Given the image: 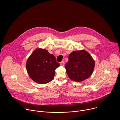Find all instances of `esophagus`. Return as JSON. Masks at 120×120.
Masks as SVG:
<instances>
[{
    "instance_id": "34e87169",
    "label": "esophagus",
    "mask_w": 120,
    "mask_h": 120,
    "mask_svg": "<svg viewBox=\"0 0 120 120\" xmlns=\"http://www.w3.org/2000/svg\"><path fill=\"white\" fill-rule=\"evenodd\" d=\"M60 66H64V65H65V62H64V61H62V62H61L60 63Z\"/></svg>"
}]
</instances>
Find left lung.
Returning a JSON list of instances; mask_svg holds the SVG:
<instances>
[{"mask_svg": "<svg viewBox=\"0 0 120 120\" xmlns=\"http://www.w3.org/2000/svg\"><path fill=\"white\" fill-rule=\"evenodd\" d=\"M65 65L69 78L76 82H81L90 77L94 69L95 61L86 50L72 52Z\"/></svg>", "mask_w": 120, "mask_h": 120, "instance_id": "left-lung-1", "label": "left lung"}]
</instances>
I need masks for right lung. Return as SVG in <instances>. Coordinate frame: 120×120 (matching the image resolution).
Instances as JSON below:
<instances>
[{
    "label": "right lung",
    "mask_w": 120,
    "mask_h": 120,
    "mask_svg": "<svg viewBox=\"0 0 120 120\" xmlns=\"http://www.w3.org/2000/svg\"><path fill=\"white\" fill-rule=\"evenodd\" d=\"M60 66L55 56L44 49H37L26 62V67L30 77L40 84H47L53 79L55 69Z\"/></svg>",
    "instance_id": "add662e5"
}]
</instances>
